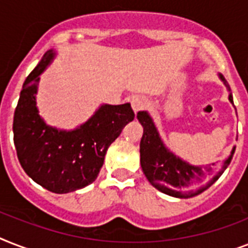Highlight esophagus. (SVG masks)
<instances>
[{
  "label": "esophagus",
  "instance_id": "34e87169",
  "mask_svg": "<svg viewBox=\"0 0 248 248\" xmlns=\"http://www.w3.org/2000/svg\"><path fill=\"white\" fill-rule=\"evenodd\" d=\"M147 105H148L147 97H144V96L132 97L131 107H132V109H134V112H135V113L140 112V110H143V109L145 108Z\"/></svg>",
  "mask_w": 248,
  "mask_h": 248
}]
</instances>
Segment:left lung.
I'll list each match as a JSON object with an SVG mask.
<instances>
[{"mask_svg":"<svg viewBox=\"0 0 248 248\" xmlns=\"http://www.w3.org/2000/svg\"><path fill=\"white\" fill-rule=\"evenodd\" d=\"M220 78L227 85L223 76H220ZM229 100L233 103L232 93L229 95ZM138 120L144 127L143 138L140 141L141 169L148 181L165 194L177 198L198 196L221 176L233 158L234 149L232 151L231 157L221 166H215V163L206 167L189 165L166 149L147 112L138 113Z\"/></svg>","mask_w":248,"mask_h":248,"instance_id":"left-lung-1","label":"left lung"}]
</instances>
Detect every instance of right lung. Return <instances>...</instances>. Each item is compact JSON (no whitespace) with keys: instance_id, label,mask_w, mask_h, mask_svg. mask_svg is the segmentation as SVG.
<instances>
[{"instance_id":"obj_1","label":"right lung","mask_w":248,"mask_h":248,"mask_svg":"<svg viewBox=\"0 0 248 248\" xmlns=\"http://www.w3.org/2000/svg\"><path fill=\"white\" fill-rule=\"evenodd\" d=\"M54 52L48 50L24 81L14 114V144L21 167L52 193H69L91 184L109 145L135 118L131 105H103L75 131L48 127L38 116L34 93Z\"/></svg>"}]
</instances>
